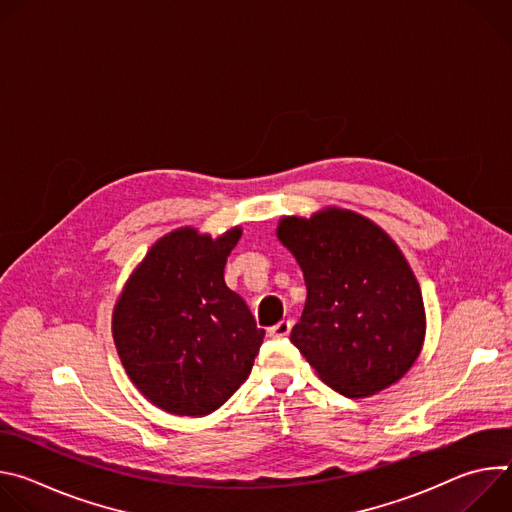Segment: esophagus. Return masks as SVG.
Instances as JSON below:
<instances>
[{"label":"esophagus","instance_id":"esophagus-1","mask_svg":"<svg viewBox=\"0 0 512 512\" xmlns=\"http://www.w3.org/2000/svg\"><path fill=\"white\" fill-rule=\"evenodd\" d=\"M289 332H291V322L289 320H281V322H277L275 326L269 328L271 338H285V336H289Z\"/></svg>","mask_w":512,"mask_h":512}]
</instances>
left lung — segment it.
Here are the masks:
<instances>
[{
    "label": "left lung",
    "instance_id": "left-lung-1",
    "mask_svg": "<svg viewBox=\"0 0 512 512\" xmlns=\"http://www.w3.org/2000/svg\"><path fill=\"white\" fill-rule=\"evenodd\" d=\"M277 239L304 271L308 298L289 338L318 377L352 399L397 383L421 352L425 310L393 239L342 208L283 216Z\"/></svg>",
    "mask_w": 512,
    "mask_h": 512
}]
</instances>
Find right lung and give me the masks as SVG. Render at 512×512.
Instances as JSON below:
<instances>
[{"label":"right lung","instance_id":"1","mask_svg":"<svg viewBox=\"0 0 512 512\" xmlns=\"http://www.w3.org/2000/svg\"><path fill=\"white\" fill-rule=\"evenodd\" d=\"M235 227L212 239L184 227L162 237L127 279L113 340L139 393L156 407L202 417L247 381L265 330L225 283Z\"/></svg>","mask_w":512,"mask_h":512}]
</instances>
